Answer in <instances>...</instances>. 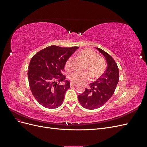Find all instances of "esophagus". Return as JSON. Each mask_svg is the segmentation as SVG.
<instances>
[{"instance_id":"34e87169","label":"esophagus","mask_w":147,"mask_h":147,"mask_svg":"<svg viewBox=\"0 0 147 147\" xmlns=\"http://www.w3.org/2000/svg\"><path fill=\"white\" fill-rule=\"evenodd\" d=\"M70 86H77V84L75 83H70Z\"/></svg>"}]
</instances>
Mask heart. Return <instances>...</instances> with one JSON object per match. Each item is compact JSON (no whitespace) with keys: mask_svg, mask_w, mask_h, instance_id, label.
<instances>
[{"mask_svg":"<svg viewBox=\"0 0 147 147\" xmlns=\"http://www.w3.org/2000/svg\"><path fill=\"white\" fill-rule=\"evenodd\" d=\"M79 55L85 60L88 71H75L69 75L70 80L76 84H82L88 81L91 75L93 78L100 77L105 72L106 63L102 57L98 56L97 53L91 48H86L80 52ZM72 56H70L65 62V68L70 69L72 68Z\"/></svg>","mask_w":147,"mask_h":147,"instance_id":"heart-1","label":"heart"}]
</instances>
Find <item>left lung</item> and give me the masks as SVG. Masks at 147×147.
Returning <instances> with one entry per match:
<instances>
[{"label":"left lung","instance_id":"left-lung-1","mask_svg":"<svg viewBox=\"0 0 147 147\" xmlns=\"http://www.w3.org/2000/svg\"><path fill=\"white\" fill-rule=\"evenodd\" d=\"M105 57L107 64L105 72L97 81L90 84V88L78 96L83 107L89 110L98 109L112 97L119 81V69L113 57L102 49L96 48Z\"/></svg>","mask_w":147,"mask_h":147}]
</instances>
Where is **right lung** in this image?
Segmentation results:
<instances>
[{"mask_svg":"<svg viewBox=\"0 0 147 147\" xmlns=\"http://www.w3.org/2000/svg\"><path fill=\"white\" fill-rule=\"evenodd\" d=\"M78 48L52 45L43 49L31 58L28 72L32 95L44 107L56 109L63 104L70 82L62 74L65 62ZM60 82H65L61 86Z\"/></svg>","mask_w":147,"mask_h":147,"instance_id":"right-lung-1","label":"right lung"}]
</instances>
